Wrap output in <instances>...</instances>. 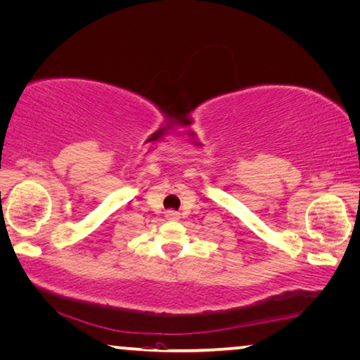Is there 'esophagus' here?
I'll return each instance as SVG.
<instances>
[{
    "label": "esophagus",
    "mask_w": 360,
    "mask_h": 360,
    "mask_svg": "<svg viewBox=\"0 0 360 360\" xmlns=\"http://www.w3.org/2000/svg\"><path fill=\"white\" fill-rule=\"evenodd\" d=\"M165 217H167L169 220H176V219H179V212H176V211H167V212H165Z\"/></svg>",
    "instance_id": "esophagus-1"
}]
</instances>
